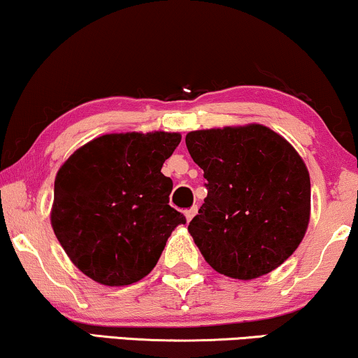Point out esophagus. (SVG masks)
<instances>
[{
  "instance_id": "obj_1",
  "label": "esophagus",
  "mask_w": 358,
  "mask_h": 358,
  "mask_svg": "<svg viewBox=\"0 0 358 358\" xmlns=\"http://www.w3.org/2000/svg\"><path fill=\"white\" fill-rule=\"evenodd\" d=\"M196 214H198V206H193V208L185 210V217H186V220H188V222L194 217Z\"/></svg>"
}]
</instances>
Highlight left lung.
<instances>
[{
  "label": "left lung",
  "instance_id": "left-lung-1",
  "mask_svg": "<svg viewBox=\"0 0 358 358\" xmlns=\"http://www.w3.org/2000/svg\"><path fill=\"white\" fill-rule=\"evenodd\" d=\"M186 148L208 180L188 231L209 266L250 280L284 263L310 222V173L290 143L263 124L191 131Z\"/></svg>",
  "mask_w": 358,
  "mask_h": 358
}]
</instances>
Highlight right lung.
Masks as SVG:
<instances>
[{
    "label": "right lung",
    "instance_id": "add662e5",
    "mask_svg": "<svg viewBox=\"0 0 358 358\" xmlns=\"http://www.w3.org/2000/svg\"><path fill=\"white\" fill-rule=\"evenodd\" d=\"M178 133H115L79 148L58 170L50 220L79 271L110 287L155 268L185 215L169 204L173 181L160 172Z\"/></svg>",
    "mask_w": 358,
    "mask_h": 358
}]
</instances>
